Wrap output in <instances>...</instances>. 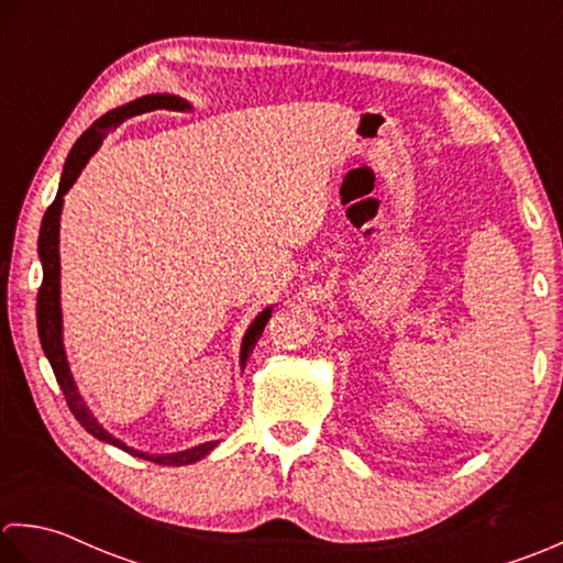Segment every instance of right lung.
Wrapping results in <instances>:
<instances>
[{
  "label": "right lung",
  "instance_id": "1",
  "mask_svg": "<svg viewBox=\"0 0 563 563\" xmlns=\"http://www.w3.org/2000/svg\"><path fill=\"white\" fill-rule=\"evenodd\" d=\"M189 104L185 99L179 97H172V95H147L131 101V104L113 109L104 117L97 119L95 123L89 125V129L77 137V143L73 145L70 155L65 159V169H63V177H60V187H57V197L55 201L48 206V211L43 216V223H41V235H38V255L43 262V282H41V289L36 296V320H38V338H41V345L45 357H48L51 366H53V374L57 378V384L63 388V396L67 400V408L73 410V416L77 418L79 426H82L89 434H95L97 440L101 442H109L113 446H119V450L129 452L133 456H141L147 459V462L153 464H163V466H185V464H194L199 462L201 456L209 454L216 442H206L194 446V450L187 452H179V454H167V456H153V454H143V452H135L131 446H125L121 440L111 438V434L99 426V422L91 418V412L87 410V406L82 404V398H79L75 382L70 376V369H67V360H65V350H63V325H60V257H57V231H60V209H63V194L75 185V179L82 167L87 165V159L95 155L97 147L104 141L107 133L113 129V125H119L121 121L135 117V113H145V111H153V109H187ZM272 316V308L267 311H262L255 323L250 325L247 335L243 340V352H240V360L243 364L247 362L250 352L255 350L257 340L262 335V330H265L267 320Z\"/></svg>",
  "mask_w": 563,
  "mask_h": 563
}]
</instances>
